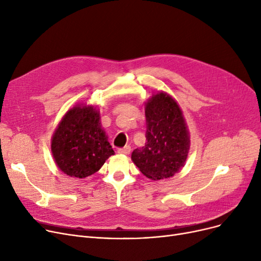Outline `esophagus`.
I'll list each match as a JSON object with an SVG mask.
<instances>
[{
	"instance_id": "34e87169",
	"label": "esophagus",
	"mask_w": 261,
	"mask_h": 261,
	"mask_svg": "<svg viewBox=\"0 0 261 261\" xmlns=\"http://www.w3.org/2000/svg\"><path fill=\"white\" fill-rule=\"evenodd\" d=\"M130 151H131V147H130V146H126V147H123V148H119V149L117 150V152L120 153V154H129Z\"/></svg>"
}]
</instances>
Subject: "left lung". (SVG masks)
<instances>
[{
    "mask_svg": "<svg viewBox=\"0 0 261 261\" xmlns=\"http://www.w3.org/2000/svg\"><path fill=\"white\" fill-rule=\"evenodd\" d=\"M146 140L131 159L150 180L169 179L185 165L190 135L182 110L166 92L153 94L145 102Z\"/></svg>",
    "mask_w": 261,
    "mask_h": 261,
    "instance_id": "8db88e82",
    "label": "left lung"
}]
</instances>
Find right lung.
<instances>
[{"label": "right lung", "mask_w": 261, "mask_h": 261, "mask_svg": "<svg viewBox=\"0 0 261 261\" xmlns=\"http://www.w3.org/2000/svg\"><path fill=\"white\" fill-rule=\"evenodd\" d=\"M51 154L57 167L72 177L90 176L114 154L101 127L97 108L76 105L64 114L51 138Z\"/></svg>", "instance_id": "add662e5"}]
</instances>
